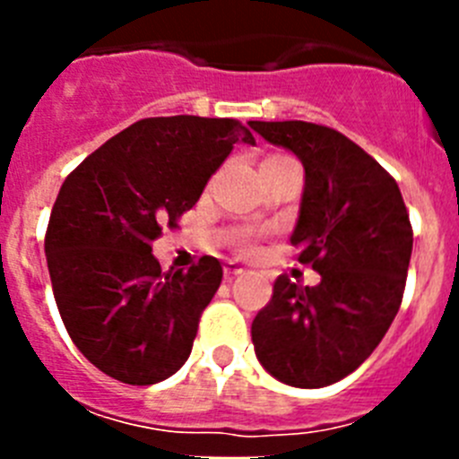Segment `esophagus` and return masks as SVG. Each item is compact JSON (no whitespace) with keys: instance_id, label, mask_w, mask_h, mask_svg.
Returning <instances> with one entry per match:
<instances>
[{"instance_id":"34e87169","label":"esophagus","mask_w":459,"mask_h":459,"mask_svg":"<svg viewBox=\"0 0 459 459\" xmlns=\"http://www.w3.org/2000/svg\"><path fill=\"white\" fill-rule=\"evenodd\" d=\"M222 273H225V280H234L237 275L246 273V269H241V266H237L234 262H230V264L225 266V271H222Z\"/></svg>"}]
</instances>
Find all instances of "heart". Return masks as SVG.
I'll return each mask as SVG.
<instances>
[{"label":"heart","mask_w":459,"mask_h":459,"mask_svg":"<svg viewBox=\"0 0 459 459\" xmlns=\"http://www.w3.org/2000/svg\"><path fill=\"white\" fill-rule=\"evenodd\" d=\"M287 168H296V163L291 160L290 156H285V153H271V156H266L264 160H262V165H259V169H287ZM243 250L246 253H250L253 250V246H243Z\"/></svg>","instance_id":"b5f03b06"}]
</instances>
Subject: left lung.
I'll return each mask as SVG.
<instances>
[{
  "label": "left lung",
  "instance_id": "1",
  "mask_svg": "<svg viewBox=\"0 0 459 459\" xmlns=\"http://www.w3.org/2000/svg\"><path fill=\"white\" fill-rule=\"evenodd\" d=\"M248 124L303 163L290 241L322 275L315 287L275 280L250 328L255 354L282 384L328 386L375 351L400 310L413 246L407 206L391 174L342 133L307 121Z\"/></svg>",
  "mask_w": 459,
  "mask_h": 459
}]
</instances>
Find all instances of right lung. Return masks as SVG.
I'll list each match as a JSON object with an SVG mask.
<instances>
[{"instance_id":"right-lung-1","label":"right lung","mask_w":459,"mask_h":459,"mask_svg":"<svg viewBox=\"0 0 459 459\" xmlns=\"http://www.w3.org/2000/svg\"><path fill=\"white\" fill-rule=\"evenodd\" d=\"M237 142L234 119L179 115L128 126L87 156L52 206L46 257L68 335L112 379L149 386L188 360L222 266L202 257L163 273L152 243L193 209Z\"/></svg>"}]
</instances>
